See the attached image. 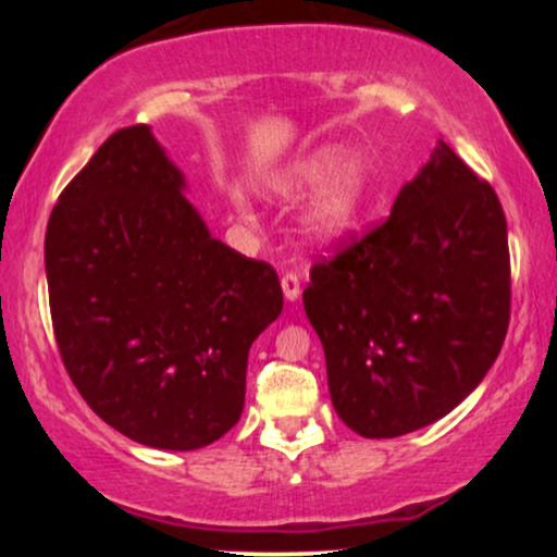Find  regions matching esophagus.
I'll list each match as a JSON object with an SVG mask.
<instances>
[{
    "label": "esophagus",
    "instance_id": "34e87169",
    "mask_svg": "<svg viewBox=\"0 0 557 557\" xmlns=\"http://www.w3.org/2000/svg\"><path fill=\"white\" fill-rule=\"evenodd\" d=\"M281 288H284L286 301H296L301 296V281L296 273H286V276L281 278Z\"/></svg>",
    "mask_w": 557,
    "mask_h": 557
}]
</instances>
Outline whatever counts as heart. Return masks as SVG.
Instances as JSON below:
<instances>
[{"instance_id": "heart-1", "label": "heart", "mask_w": 557, "mask_h": 557, "mask_svg": "<svg viewBox=\"0 0 557 557\" xmlns=\"http://www.w3.org/2000/svg\"><path fill=\"white\" fill-rule=\"evenodd\" d=\"M319 193L311 200L304 227L317 243H342L362 225L370 205L372 174L362 154H345L337 147H319L286 164L273 187L286 197Z\"/></svg>"}]
</instances>
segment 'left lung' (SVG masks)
<instances>
[{
  "label": "left lung",
  "mask_w": 557,
  "mask_h": 557,
  "mask_svg": "<svg viewBox=\"0 0 557 557\" xmlns=\"http://www.w3.org/2000/svg\"><path fill=\"white\" fill-rule=\"evenodd\" d=\"M304 311L332 406L364 438L436 423L476 391L509 324L507 220L446 141L391 218L311 269Z\"/></svg>",
  "instance_id": "1"
}]
</instances>
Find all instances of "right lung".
<instances>
[{
	"instance_id": "right-lung-1",
	"label": "right lung",
	"mask_w": 557,
	"mask_h": 557,
	"mask_svg": "<svg viewBox=\"0 0 557 557\" xmlns=\"http://www.w3.org/2000/svg\"><path fill=\"white\" fill-rule=\"evenodd\" d=\"M149 126L109 136L52 208L60 357L126 438L195 451L238 423L248 349L284 309L276 271L212 238Z\"/></svg>"
}]
</instances>
